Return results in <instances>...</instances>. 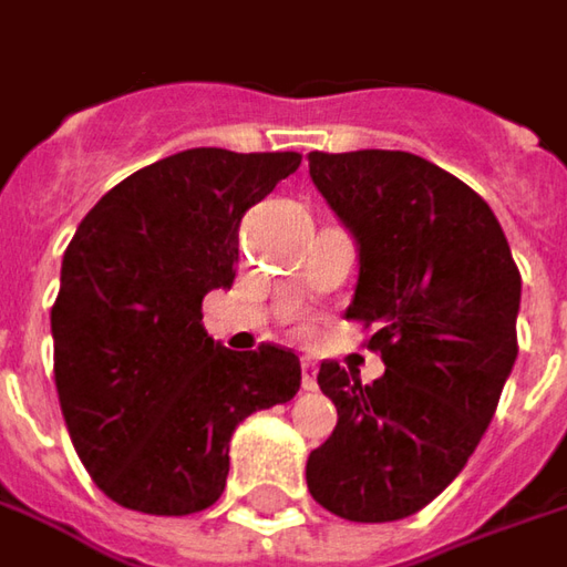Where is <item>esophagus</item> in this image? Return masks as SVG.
I'll return each mask as SVG.
<instances>
[{
    "label": "esophagus",
    "instance_id": "1",
    "mask_svg": "<svg viewBox=\"0 0 567 567\" xmlns=\"http://www.w3.org/2000/svg\"><path fill=\"white\" fill-rule=\"evenodd\" d=\"M302 385H306L308 392L318 389V364H315V358H302Z\"/></svg>",
    "mask_w": 567,
    "mask_h": 567
}]
</instances>
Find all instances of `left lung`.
I'll return each mask as SVG.
<instances>
[{"label": "left lung", "instance_id": "obj_1", "mask_svg": "<svg viewBox=\"0 0 567 567\" xmlns=\"http://www.w3.org/2000/svg\"><path fill=\"white\" fill-rule=\"evenodd\" d=\"M323 200L361 246L346 318L373 327L370 385L323 361L336 429L306 466L311 497L349 522L420 513L466 466L518 354L522 275L475 190L404 151L308 154Z\"/></svg>", "mask_w": 567, "mask_h": 567}]
</instances>
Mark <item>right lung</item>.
Returning <instances> with one entry per match:
<instances>
[{
  "label": "right lung",
  "mask_w": 567,
  "mask_h": 567,
  "mask_svg": "<svg viewBox=\"0 0 567 567\" xmlns=\"http://www.w3.org/2000/svg\"><path fill=\"white\" fill-rule=\"evenodd\" d=\"M302 154L194 147L132 172L89 209L52 306L54 385L82 466L147 515L213 506L228 441L299 392L292 349L231 351L203 330V296L231 287L249 206Z\"/></svg>",
  "instance_id": "1"
}]
</instances>
